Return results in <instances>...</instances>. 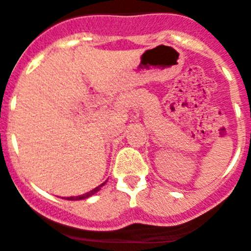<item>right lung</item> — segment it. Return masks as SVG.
Masks as SVG:
<instances>
[{"mask_svg":"<svg viewBox=\"0 0 251 251\" xmlns=\"http://www.w3.org/2000/svg\"><path fill=\"white\" fill-rule=\"evenodd\" d=\"M103 185H105V182L104 183H101V185H99L98 187H95L94 190H92V191H89V192H86V194H84V195H81V196H72V197H66V200H84V199H88V197H90L92 196V195H94L95 192H98L99 190H100V187Z\"/></svg>","mask_w":251,"mask_h":251,"instance_id":"obj_1","label":"right lung"}]
</instances>
